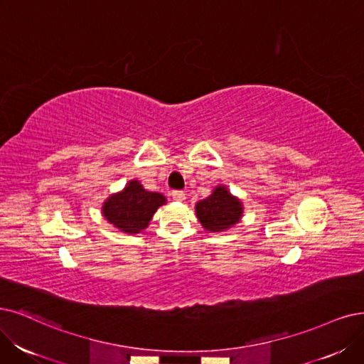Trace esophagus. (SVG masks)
<instances>
[{"mask_svg": "<svg viewBox=\"0 0 364 364\" xmlns=\"http://www.w3.org/2000/svg\"><path fill=\"white\" fill-rule=\"evenodd\" d=\"M171 196H172V199H175V200H184V199H186V193H184L183 191H172V192H171Z\"/></svg>", "mask_w": 364, "mask_h": 364, "instance_id": "obj_1", "label": "esophagus"}]
</instances>
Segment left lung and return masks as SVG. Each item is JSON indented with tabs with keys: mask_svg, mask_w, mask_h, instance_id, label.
Returning a JSON list of instances; mask_svg holds the SVG:
<instances>
[{
	"mask_svg": "<svg viewBox=\"0 0 364 364\" xmlns=\"http://www.w3.org/2000/svg\"><path fill=\"white\" fill-rule=\"evenodd\" d=\"M243 208L241 203L234 198L225 187H218L214 192L196 204V216L205 230L220 232L235 225Z\"/></svg>",
	"mask_w": 364,
	"mask_h": 364,
	"instance_id": "left-lung-1",
	"label": "left lung"
}]
</instances>
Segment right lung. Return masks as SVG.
I'll return each mask as SVG.
<instances>
[{
    "label": "right lung",
    "mask_w": 364,
    "mask_h": 364,
    "mask_svg": "<svg viewBox=\"0 0 364 364\" xmlns=\"http://www.w3.org/2000/svg\"><path fill=\"white\" fill-rule=\"evenodd\" d=\"M165 196L156 192H146L134 180L127 184L126 189L106 199L103 214L107 222L118 230L129 234H138L145 230L151 220L156 210L165 204Z\"/></svg>",
    "instance_id": "1"
}]
</instances>
